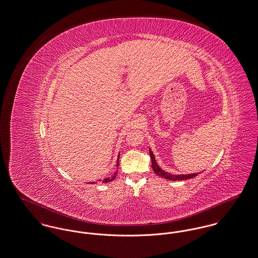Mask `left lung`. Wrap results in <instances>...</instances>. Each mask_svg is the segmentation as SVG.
<instances>
[{
	"label": "left lung",
	"instance_id": "left-lung-1",
	"mask_svg": "<svg viewBox=\"0 0 258 258\" xmlns=\"http://www.w3.org/2000/svg\"><path fill=\"white\" fill-rule=\"evenodd\" d=\"M149 154H150V157H151L152 161V168L153 170L155 171L156 174L168 179V180H186V179H190V178H193L195 176H197L198 173H191V174H171V173H168L167 171L163 170L161 167L158 166V164L156 163V160H155V157H154V154L151 151V149H149Z\"/></svg>",
	"mask_w": 258,
	"mask_h": 258
}]
</instances>
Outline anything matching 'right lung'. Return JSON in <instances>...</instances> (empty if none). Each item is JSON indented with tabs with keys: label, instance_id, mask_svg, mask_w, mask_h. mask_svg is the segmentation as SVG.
<instances>
[{
	"label": "right lung",
	"instance_id": "add662e5",
	"mask_svg": "<svg viewBox=\"0 0 258 258\" xmlns=\"http://www.w3.org/2000/svg\"><path fill=\"white\" fill-rule=\"evenodd\" d=\"M119 158H120V153H119V156H118V162H117V164H116V167H119ZM117 172H118V170L112 175V176H110V177H107V178H104L102 182H104V183H107V182H111L112 180H114L115 178H116V176H117ZM92 184H93V182H92Z\"/></svg>",
	"mask_w": 258,
	"mask_h": 258
}]
</instances>
